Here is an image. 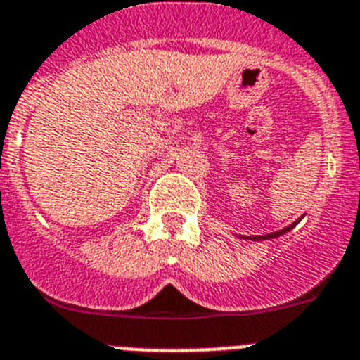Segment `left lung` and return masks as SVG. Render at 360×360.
I'll use <instances>...</instances> for the list:
<instances>
[{"instance_id":"left-lung-1","label":"left lung","mask_w":360,"mask_h":360,"mask_svg":"<svg viewBox=\"0 0 360 360\" xmlns=\"http://www.w3.org/2000/svg\"><path fill=\"white\" fill-rule=\"evenodd\" d=\"M299 221V219H297ZM297 221H294V224L292 225H288V227H285V229H281V231H278V232H272V234H265V236H243L245 240H270V238H278V236H281V234H285V232H288L290 231V229H294L295 225H297Z\"/></svg>"}]
</instances>
